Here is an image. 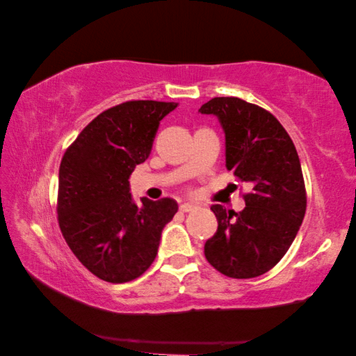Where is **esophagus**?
Listing matches in <instances>:
<instances>
[{"instance_id": "34e87169", "label": "esophagus", "mask_w": 356, "mask_h": 356, "mask_svg": "<svg viewBox=\"0 0 356 356\" xmlns=\"http://www.w3.org/2000/svg\"><path fill=\"white\" fill-rule=\"evenodd\" d=\"M194 209H197V207L192 205V203H181V205H179V211L183 213H191L194 211Z\"/></svg>"}]
</instances>
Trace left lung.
<instances>
[{"label":"left lung","instance_id":"left-lung-1","mask_svg":"<svg viewBox=\"0 0 356 356\" xmlns=\"http://www.w3.org/2000/svg\"><path fill=\"white\" fill-rule=\"evenodd\" d=\"M216 115L225 132L227 170L252 191L243 211L211 209L218 232L205 243L209 265L250 279L270 271L293 243L306 213V186L292 138L276 116L240 97H214L199 110Z\"/></svg>","mask_w":356,"mask_h":356}]
</instances>
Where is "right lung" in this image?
I'll use <instances>...</instances> for the list:
<instances>
[{
    "instance_id": "obj_1",
    "label": "right lung",
    "mask_w": 356,
    "mask_h": 356,
    "mask_svg": "<svg viewBox=\"0 0 356 356\" xmlns=\"http://www.w3.org/2000/svg\"><path fill=\"white\" fill-rule=\"evenodd\" d=\"M175 102L127 101L97 115L66 149L58 179V224L75 257L106 282L123 284L153 264L173 199L132 202L129 175L148 159L159 121Z\"/></svg>"
}]
</instances>
